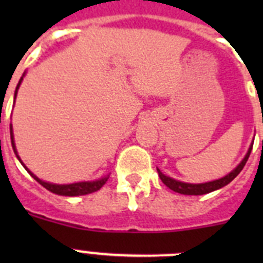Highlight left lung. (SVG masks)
I'll list each match as a JSON object with an SVG mask.
<instances>
[{"label": "left lung", "instance_id": "obj_1", "mask_svg": "<svg viewBox=\"0 0 263 263\" xmlns=\"http://www.w3.org/2000/svg\"><path fill=\"white\" fill-rule=\"evenodd\" d=\"M252 148H253V143L250 145L249 150L246 153V155L243 157V159L241 160L240 164L236 167L234 170H232L231 173L225 175L224 178H220V179H216V180H212V182H206V183H199V184H194V183H184V182H180V180H176L174 178H170V176L164 175L163 173H160V170H158V175H159L160 180L170 188V190H173V191L178 192V194H182V195H205V194H210V192L216 191V190H220V188L225 187L227 184L233 180L238 174L241 173V170L243 168L245 163L248 162V158H249L250 153H252Z\"/></svg>", "mask_w": 263, "mask_h": 263}]
</instances>
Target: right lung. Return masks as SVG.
<instances>
[{
  "mask_svg": "<svg viewBox=\"0 0 263 263\" xmlns=\"http://www.w3.org/2000/svg\"><path fill=\"white\" fill-rule=\"evenodd\" d=\"M23 76H25V73H23ZM23 76L21 78L20 83H18L17 88H15V92H14V101H15V97H17L18 89H20V85H21V83H22V80H23ZM10 138H11V146H13L14 154L17 155V158H18V160L21 162V164L25 167V170H26L27 173H29L30 175L32 176V178L35 179L39 184L43 185L46 190H48V191L52 192V194L62 195V196H81V195H88V194H92V192L99 191L100 188L103 187V185L105 184L106 182H108L109 175L103 176V178L97 179V180H90V182L71 183V184H55V183L45 182V180L39 179L36 175H34V174H32L31 171H30V170L27 168L25 164H23L22 160H21L20 155H18V153H17V148H15V143H14V133H13V126H11V125H10Z\"/></svg>",
  "mask_w": 263,
  "mask_h": 263,
  "instance_id": "1",
  "label": "right lung"
}]
</instances>
